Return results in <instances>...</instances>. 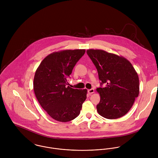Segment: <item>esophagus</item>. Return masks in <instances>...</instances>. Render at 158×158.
<instances>
[{"instance_id":"34e87169","label":"esophagus","mask_w":158,"mask_h":158,"mask_svg":"<svg viewBox=\"0 0 158 158\" xmlns=\"http://www.w3.org/2000/svg\"><path fill=\"white\" fill-rule=\"evenodd\" d=\"M88 93H89V94H93L94 92V89H89V90H88Z\"/></svg>"}]
</instances>
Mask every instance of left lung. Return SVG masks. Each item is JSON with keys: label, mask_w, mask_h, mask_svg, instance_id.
Listing matches in <instances>:
<instances>
[{"label": "left lung", "mask_w": 158, "mask_h": 158, "mask_svg": "<svg viewBox=\"0 0 158 158\" xmlns=\"http://www.w3.org/2000/svg\"><path fill=\"white\" fill-rule=\"evenodd\" d=\"M86 52L102 81L101 87L97 89L100 96L97 112L108 119L125 115L139 94V77L135 68L124 57L105 50L89 49ZM103 84L104 87H101Z\"/></svg>", "instance_id": "obj_1"}]
</instances>
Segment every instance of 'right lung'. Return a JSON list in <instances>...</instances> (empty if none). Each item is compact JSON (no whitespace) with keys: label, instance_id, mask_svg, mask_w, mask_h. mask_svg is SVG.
I'll return each instance as SVG.
<instances>
[{"label":"right lung","instance_id":"1","mask_svg":"<svg viewBox=\"0 0 158 158\" xmlns=\"http://www.w3.org/2000/svg\"><path fill=\"white\" fill-rule=\"evenodd\" d=\"M85 49L64 50L53 52L42 61L33 80L36 97L47 113L62 122L73 120L80 113L86 99L87 89H73L68 78Z\"/></svg>","mask_w":158,"mask_h":158}]
</instances>
